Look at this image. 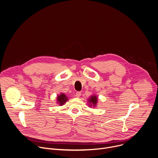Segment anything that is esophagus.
<instances>
[{
    "mask_svg": "<svg viewBox=\"0 0 158 158\" xmlns=\"http://www.w3.org/2000/svg\"><path fill=\"white\" fill-rule=\"evenodd\" d=\"M81 92H77L76 93V94H75V96H76V97H77V98H79V97H80V96H81Z\"/></svg>",
    "mask_w": 158,
    "mask_h": 158,
    "instance_id": "1",
    "label": "esophagus"
}]
</instances>
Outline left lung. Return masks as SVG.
I'll list each match as a JSON object with an SVG mask.
<instances>
[{
	"instance_id": "obj_1",
	"label": "left lung",
	"mask_w": 158,
	"mask_h": 158,
	"mask_svg": "<svg viewBox=\"0 0 158 158\" xmlns=\"http://www.w3.org/2000/svg\"><path fill=\"white\" fill-rule=\"evenodd\" d=\"M98 98L96 94L92 95L91 96H90L89 98H88V106L89 107H95L97 106V103H98Z\"/></svg>"
}]
</instances>
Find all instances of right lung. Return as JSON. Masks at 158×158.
Segmentation results:
<instances>
[{
  "instance_id": "add662e5",
  "label": "right lung",
  "mask_w": 158,
  "mask_h": 158,
  "mask_svg": "<svg viewBox=\"0 0 158 158\" xmlns=\"http://www.w3.org/2000/svg\"><path fill=\"white\" fill-rule=\"evenodd\" d=\"M68 100V97L64 93H60L57 96V104L60 106L64 105Z\"/></svg>"
}]
</instances>
